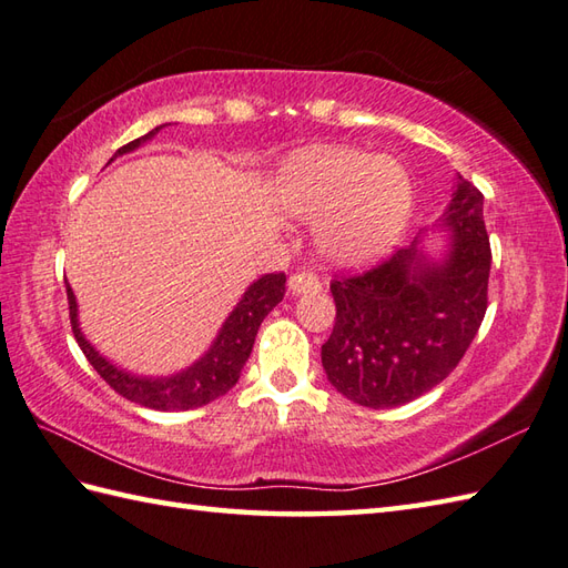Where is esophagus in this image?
Masks as SVG:
<instances>
[{
  "label": "esophagus",
  "instance_id": "obj_1",
  "mask_svg": "<svg viewBox=\"0 0 568 568\" xmlns=\"http://www.w3.org/2000/svg\"><path fill=\"white\" fill-rule=\"evenodd\" d=\"M287 285H291V291L297 295V293H317L322 283H320V275L312 273V271H297L291 275V281H287Z\"/></svg>",
  "mask_w": 568,
  "mask_h": 568
}]
</instances>
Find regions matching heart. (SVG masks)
Instances as JSON below:
<instances>
[{
    "instance_id": "b5f03b06",
    "label": "heart",
    "mask_w": 568,
    "mask_h": 568,
    "mask_svg": "<svg viewBox=\"0 0 568 568\" xmlns=\"http://www.w3.org/2000/svg\"><path fill=\"white\" fill-rule=\"evenodd\" d=\"M281 190L291 214L320 222L322 256L339 265L366 263L388 251L413 210L403 168L352 149L297 155L285 165Z\"/></svg>"
}]
</instances>
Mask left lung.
I'll list each match as a JSON object with an SVG mask.
<instances>
[{"instance_id":"1","label":"left lung","mask_w":568,"mask_h":568,"mask_svg":"<svg viewBox=\"0 0 568 568\" xmlns=\"http://www.w3.org/2000/svg\"><path fill=\"white\" fill-rule=\"evenodd\" d=\"M449 256L429 263L413 246L354 275H334L336 320L322 344L329 383L373 409L405 405L439 385L486 317L490 239L484 195L464 175L444 214Z\"/></svg>"}]
</instances>
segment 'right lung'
Instances as JSON below:
<instances>
[{
    "instance_id": "1",
    "label": "right lung",
    "mask_w": 568,
    "mask_h": 568,
    "mask_svg": "<svg viewBox=\"0 0 568 568\" xmlns=\"http://www.w3.org/2000/svg\"><path fill=\"white\" fill-rule=\"evenodd\" d=\"M161 129L163 126H155L146 136L126 143V146H122L114 153V159L116 155L139 149L143 141L151 139L153 134H159ZM65 293H68V307H70V327H72V334H75V342L82 348L84 358L92 364V368L104 378V383L131 403L168 413V409L202 407L234 388L241 376V368H244V364L251 356V348H253V342H256L261 322L285 295V273H268L258 277V281L244 293V297H241V303L234 307L229 320L224 322V327L220 336L214 339V344L210 346V352L204 354L195 366H190L187 371L175 373V376H168V378L131 376V373L116 368L110 364V361L102 358L98 352H94V346L84 339L78 327V303L70 285H65Z\"/></svg>"
}]
</instances>
